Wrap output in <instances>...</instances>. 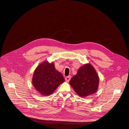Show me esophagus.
I'll list each match as a JSON object with an SVG mask.
<instances>
[{"mask_svg":"<svg viewBox=\"0 0 129 129\" xmlns=\"http://www.w3.org/2000/svg\"><path fill=\"white\" fill-rule=\"evenodd\" d=\"M70 79H71V77H70V76H67V77H66L65 80H66V81L67 82H69V81H70Z\"/></svg>","mask_w":129,"mask_h":129,"instance_id":"34e87169","label":"esophagus"}]
</instances>
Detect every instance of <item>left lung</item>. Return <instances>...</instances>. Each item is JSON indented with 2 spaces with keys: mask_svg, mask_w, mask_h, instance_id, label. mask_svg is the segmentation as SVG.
Instances as JSON below:
<instances>
[{
  "mask_svg": "<svg viewBox=\"0 0 129 129\" xmlns=\"http://www.w3.org/2000/svg\"><path fill=\"white\" fill-rule=\"evenodd\" d=\"M69 83L78 95L84 98L96 92L99 87V77L93 66L86 63L79 68Z\"/></svg>",
  "mask_w": 129,
  "mask_h": 129,
  "instance_id": "8db88e82",
  "label": "left lung"
}]
</instances>
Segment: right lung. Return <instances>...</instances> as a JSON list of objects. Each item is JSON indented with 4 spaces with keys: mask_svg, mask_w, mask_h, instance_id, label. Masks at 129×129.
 Returning <instances> with one entry per match:
<instances>
[{
    "mask_svg": "<svg viewBox=\"0 0 129 129\" xmlns=\"http://www.w3.org/2000/svg\"><path fill=\"white\" fill-rule=\"evenodd\" d=\"M65 80L61 73L55 68L53 62H41L35 69L32 83L35 89L44 96L51 94Z\"/></svg>",
    "mask_w": 129,
    "mask_h": 129,
    "instance_id": "right-lung-1",
    "label": "right lung"
}]
</instances>
